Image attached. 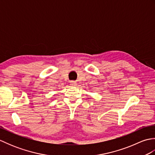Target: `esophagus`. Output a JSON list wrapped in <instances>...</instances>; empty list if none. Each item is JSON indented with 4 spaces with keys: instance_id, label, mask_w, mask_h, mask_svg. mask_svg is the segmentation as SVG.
Instances as JSON below:
<instances>
[{
    "instance_id": "1",
    "label": "esophagus",
    "mask_w": 155,
    "mask_h": 155,
    "mask_svg": "<svg viewBox=\"0 0 155 155\" xmlns=\"http://www.w3.org/2000/svg\"><path fill=\"white\" fill-rule=\"evenodd\" d=\"M70 84H71V86H72V87H74V86H76V85H77V83H76L75 81H71V83H70Z\"/></svg>"
}]
</instances>
